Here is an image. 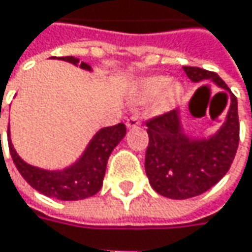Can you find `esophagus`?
I'll use <instances>...</instances> for the list:
<instances>
[{"instance_id":"obj_1","label":"esophagus","mask_w":252,"mask_h":252,"mask_svg":"<svg viewBox=\"0 0 252 252\" xmlns=\"http://www.w3.org/2000/svg\"><path fill=\"white\" fill-rule=\"evenodd\" d=\"M126 126L128 128H134V126H138L141 124V121H140V118L137 117V115H132V117H129L128 120H126Z\"/></svg>"}]
</instances>
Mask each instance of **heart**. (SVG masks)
<instances>
[{"label": "heart", "instance_id": "b5f03b06", "mask_svg": "<svg viewBox=\"0 0 252 252\" xmlns=\"http://www.w3.org/2000/svg\"><path fill=\"white\" fill-rule=\"evenodd\" d=\"M181 94V86L171 81L169 77L155 76L144 78L138 83L135 89L137 102H150L158 97V108L160 111H168L176 103Z\"/></svg>", "mask_w": 252, "mask_h": 252}]
</instances>
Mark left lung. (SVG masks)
<instances>
[{"label":"left lung","instance_id":"left-lung-1","mask_svg":"<svg viewBox=\"0 0 252 252\" xmlns=\"http://www.w3.org/2000/svg\"><path fill=\"white\" fill-rule=\"evenodd\" d=\"M182 68L195 83L212 78L227 96L229 87L216 73L198 67ZM146 126L149 146L144 168L150 185L168 198H191L216 185L235 159L239 144L238 100L232 93L226 121L207 140L188 138L181 129L175 109L149 120Z\"/></svg>","mask_w":252,"mask_h":252}]
</instances>
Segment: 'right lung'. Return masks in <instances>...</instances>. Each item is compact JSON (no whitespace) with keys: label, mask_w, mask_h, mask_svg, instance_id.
<instances>
[{"label":"right lung","mask_w":252,"mask_h":252,"mask_svg":"<svg viewBox=\"0 0 252 252\" xmlns=\"http://www.w3.org/2000/svg\"><path fill=\"white\" fill-rule=\"evenodd\" d=\"M58 60L71 63L74 65L78 64V58L74 57H60ZM80 67L84 70H90V65L86 63H81ZM126 132V128L123 123L99 129L96 135L92 138V141L89 143L86 152L83 153L78 162L64 171H54V172L34 168L23 162L11 144L10 129L7 131V135H8V149L13 162L22 176L27 181V184L33 187L36 191L48 197L71 201V200H83L99 192L103 184L108 159L112 150L124 138Z\"/></svg>","instance_id":"add662e5"}]
</instances>
